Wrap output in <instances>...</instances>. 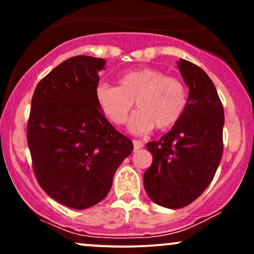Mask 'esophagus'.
<instances>
[{
	"label": "esophagus",
	"mask_w": 254,
	"mask_h": 254,
	"mask_svg": "<svg viewBox=\"0 0 254 254\" xmlns=\"http://www.w3.org/2000/svg\"><path fill=\"white\" fill-rule=\"evenodd\" d=\"M143 147V143L141 141H137V139H133V150H138Z\"/></svg>",
	"instance_id": "34e87169"
}]
</instances>
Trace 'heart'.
I'll return each instance as SVG.
<instances>
[{
    "mask_svg": "<svg viewBox=\"0 0 254 254\" xmlns=\"http://www.w3.org/2000/svg\"><path fill=\"white\" fill-rule=\"evenodd\" d=\"M95 101L115 125L127 122L135 101L138 111L129 122L133 133H147L156 127L166 130L182 119L188 107V88L184 81L167 76L155 68H141L119 76L118 87L99 83Z\"/></svg>",
    "mask_w": 254,
    "mask_h": 254,
    "instance_id": "heart-1",
    "label": "heart"
}]
</instances>
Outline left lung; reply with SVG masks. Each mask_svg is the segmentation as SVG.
<instances>
[{
  "mask_svg": "<svg viewBox=\"0 0 254 254\" xmlns=\"http://www.w3.org/2000/svg\"><path fill=\"white\" fill-rule=\"evenodd\" d=\"M177 64L190 88L188 107L170 132L147 143L153 164L143 176L150 199L168 209L184 208L205 191L223 153L224 113L214 83L196 64Z\"/></svg>",
  "mask_w": 254,
  "mask_h": 254,
  "instance_id": "obj_1",
  "label": "left lung"
}]
</instances>
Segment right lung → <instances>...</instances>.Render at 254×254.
I'll return each mask as SVG.
<instances>
[{"instance_id": "right-lung-1", "label": "right lung", "mask_w": 254, "mask_h": 254, "mask_svg": "<svg viewBox=\"0 0 254 254\" xmlns=\"http://www.w3.org/2000/svg\"><path fill=\"white\" fill-rule=\"evenodd\" d=\"M106 61L75 56L37 84L27 123L34 176L51 198L87 209L107 196L133 144L105 118L95 101Z\"/></svg>"}]
</instances>
